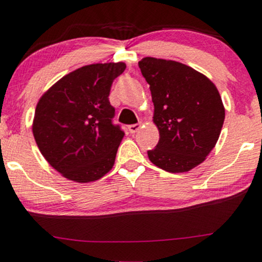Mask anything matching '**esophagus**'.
<instances>
[{
  "instance_id": "esophagus-1",
  "label": "esophagus",
  "mask_w": 262,
  "mask_h": 262,
  "mask_svg": "<svg viewBox=\"0 0 262 262\" xmlns=\"http://www.w3.org/2000/svg\"><path fill=\"white\" fill-rule=\"evenodd\" d=\"M142 128V123H137V124H132V125H129V132H130V133H137L138 130H139V129Z\"/></svg>"
}]
</instances>
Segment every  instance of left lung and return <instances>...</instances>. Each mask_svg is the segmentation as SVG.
Listing matches in <instances>:
<instances>
[{"mask_svg": "<svg viewBox=\"0 0 262 262\" xmlns=\"http://www.w3.org/2000/svg\"><path fill=\"white\" fill-rule=\"evenodd\" d=\"M154 103L159 142L150 162L169 173H184L205 160L219 139L224 119L221 97L204 74L175 61L145 57L139 63Z\"/></svg>", "mask_w": 262, "mask_h": 262, "instance_id": "1", "label": "left lung"}]
</instances>
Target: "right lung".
I'll return each mask as SVG.
<instances>
[{"instance_id": "1", "label": "right lung", "mask_w": 262, "mask_h": 262, "mask_svg": "<svg viewBox=\"0 0 262 262\" xmlns=\"http://www.w3.org/2000/svg\"><path fill=\"white\" fill-rule=\"evenodd\" d=\"M124 70L123 62L84 66L39 99L34 139L45 159L67 179L94 182L113 168L124 130L113 123L116 109L108 97Z\"/></svg>"}]
</instances>
